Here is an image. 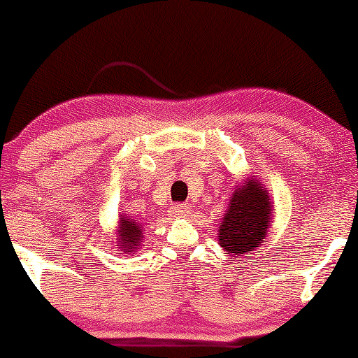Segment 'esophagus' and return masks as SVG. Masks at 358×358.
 Wrapping results in <instances>:
<instances>
[{
	"label": "esophagus",
	"instance_id": "obj_1",
	"mask_svg": "<svg viewBox=\"0 0 358 358\" xmlns=\"http://www.w3.org/2000/svg\"><path fill=\"white\" fill-rule=\"evenodd\" d=\"M189 210H191V207L187 204H176L171 207V214L174 215V217H186Z\"/></svg>",
	"mask_w": 358,
	"mask_h": 358
}]
</instances>
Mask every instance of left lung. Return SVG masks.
I'll list each match as a JSON object with an SVG mask.
<instances>
[{
	"instance_id": "8db88e82",
	"label": "left lung",
	"mask_w": 358,
	"mask_h": 358,
	"mask_svg": "<svg viewBox=\"0 0 358 358\" xmlns=\"http://www.w3.org/2000/svg\"><path fill=\"white\" fill-rule=\"evenodd\" d=\"M271 204L267 192L250 179L232 194L219 231V244L234 257L249 254L262 245L267 236Z\"/></svg>"
}]
</instances>
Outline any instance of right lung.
Returning a JSON list of instances; mask_svg holds the SVG:
<instances>
[{
    "label": "right lung",
    "mask_w": 358,
    "mask_h": 358,
    "mask_svg": "<svg viewBox=\"0 0 358 358\" xmlns=\"http://www.w3.org/2000/svg\"><path fill=\"white\" fill-rule=\"evenodd\" d=\"M119 242H121V247L124 252H131V249H134V245L139 244L141 241V234H143V229H141V224L134 222L132 219H126L121 217V224H119Z\"/></svg>",
    "instance_id": "right-lung-1"
}]
</instances>
